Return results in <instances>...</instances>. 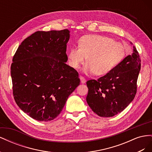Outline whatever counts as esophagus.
Segmentation results:
<instances>
[{
  "mask_svg": "<svg viewBox=\"0 0 152 152\" xmlns=\"http://www.w3.org/2000/svg\"><path fill=\"white\" fill-rule=\"evenodd\" d=\"M80 82H81V83H82V84H84V83H86V79H84V78L83 77L80 76Z\"/></svg>",
  "mask_w": 152,
  "mask_h": 152,
  "instance_id": "obj_1",
  "label": "esophagus"
}]
</instances>
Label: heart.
Wrapping results in <instances>:
<instances>
[{
	"label": "heart",
	"instance_id": "heart-1",
	"mask_svg": "<svg viewBox=\"0 0 152 152\" xmlns=\"http://www.w3.org/2000/svg\"><path fill=\"white\" fill-rule=\"evenodd\" d=\"M124 45L113 39L100 35H87L80 39L79 48H72L68 52L70 66L78 69L86 58V72L104 75L111 71L124 58Z\"/></svg>",
	"mask_w": 152,
	"mask_h": 152
}]
</instances>
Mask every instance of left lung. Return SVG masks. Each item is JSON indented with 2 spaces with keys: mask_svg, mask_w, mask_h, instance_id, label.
<instances>
[{
  "mask_svg": "<svg viewBox=\"0 0 152 152\" xmlns=\"http://www.w3.org/2000/svg\"><path fill=\"white\" fill-rule=\"evenodd\" d=\"M132 44V43H131ZM141 59L136 48L105 75L98 80L87 82L86 101L99 117H111L121 113L134 99Z\"/></svg>",
  "mask_w": 152,
  "mask_h": 152,
  "instance_id": "obj_1",
  "label": "left lung"
}]
</instances>
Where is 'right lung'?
<instances>
[{"label":"right lung","mask_w":152,"mask_h":152,"mask_svg":"<svg viewBox=\"0 0 152 152\" xmlns=\"http://www.w3.org/2000/svg\"><path fill=\"white\" fill-rule=\"evenodd\" d=\"M70 31H38L25 39L12 58L13 96L20 108L39 121L56 118L80 84L79 73L67 65Z\"/></svg>","instance_id":"1"}]
</instances>
